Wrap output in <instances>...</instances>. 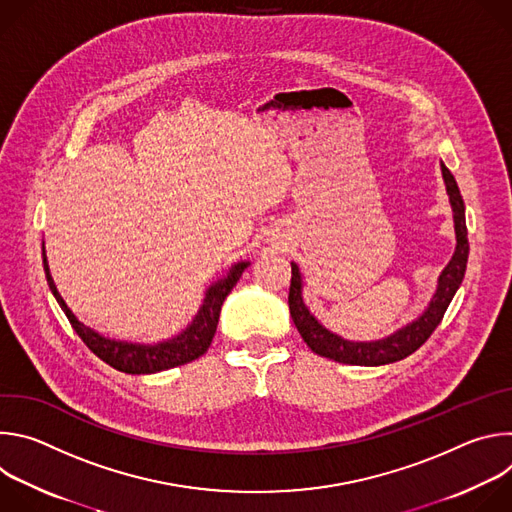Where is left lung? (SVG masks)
I'll return each instance as SVG.
<instances>
[{
	"label": "left lung",
	"instance_id": "8db88e82",
	"mask_svg": "<svg viewBox=\"0 0 512 512\" xmlns=\"http://www.w3.org/2000/svg\"><path fill=\"white\" fill-rule=\"evenodd\" d=\"M442 176L446 182V190L450 196V204L454 210V229H456V251L452 261L437 281L435 294L427 306V310L413 320L411 324L399 328L391 336L373 342H352L322 326L306 308L302 298V273L296 263H291V283H289V314L294 320L298 332L302 334L304 342L320 356H326L336 362L344 364H364V367H379V364H389L413 354L442 322L452 298L456 296L458 287L462 285L466 263H468V229H466V214H464V200L456 178L452 172L442 164Z\"/></svg>",
	"mask_w": 512,
	"mask_h": 512
}]
</instances>
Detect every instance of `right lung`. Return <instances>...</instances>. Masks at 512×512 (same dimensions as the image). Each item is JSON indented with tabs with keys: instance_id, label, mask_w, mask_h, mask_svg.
Returning <instances> with one entry per match:
<instances>
[{
	"instance_id": "right-lung-1",
	"label": "right lung",
	"mask_w": 512,
	"mask_h": 512,
	"mask_svg": "<svg viewBox=\"0 0 512 512\" xmlns=\"http://www.w3.org/2000/svg\"><path fill=\"white\" fill-rule=\"evenodd\" d=\"M44 249V247H42ZM42 261H44V271H46V281L50 285L52 296L56 298L58 306L64 310L68 322L75 328V332L81 336V340L95 352L103 362H107L109 367L127 373V375H152L160 371H168L174 367H180V364L192 362L198 356H202L216 332L218 316H221V308L225 298L231 294V289L237 285L239 277L243 271L249 267V261H239L235 263L227 277L218 279L206 289L204 302L194 316V320L188 324L186 330H182L178 336L158 342V344H137V342H125V340H113L107 338L93 328L85 326L83 322L77 320V316L72 314L58 294V289L54 285V279L48 269V259L46 251H42Z\"/></svg>"
}]
</instances>
